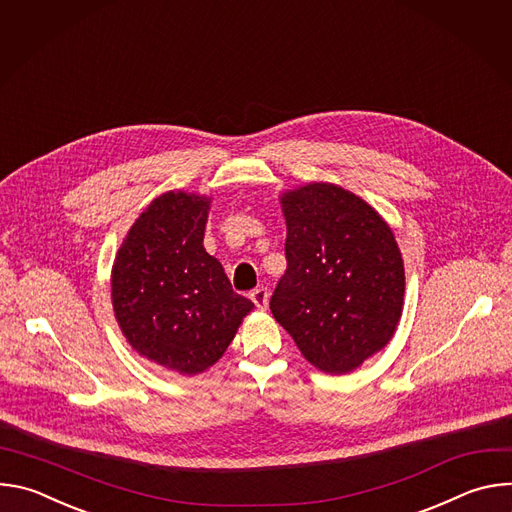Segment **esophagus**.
<instances>
[{"label":"esophagus","mask_w":512,"mask_h":512,"mask_svg":"<svg viewBox=\"0 0 512 512\" xmlns=\"http://www.w3.org/2000/svg\"><path fill=\"white\" fill-rule=\"evenodd\" d=\"M249 298H251V302L259 308V310H265L267 308V304H269V291H267V287H255L251 294H249Z\"/></svg>","instance_id":"obj_1"}]
</instances>
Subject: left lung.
<instances>
[{"label": "left lung", "mask_w": 512, "mask_h": 512, "mask_svg": "<svg viewBox=\"0 0 512 512\" xmlns=\"http://www.w3.org/2000/svg\"><path fill=\"white\" fill-rule=\"evenodd\" d=\"M285 259L269 308L316 369L344 375L387 346L403 312L395 235L360 196L328 182L281 196Z\"/></svg>", "instance_id": "1"}]
</instances>
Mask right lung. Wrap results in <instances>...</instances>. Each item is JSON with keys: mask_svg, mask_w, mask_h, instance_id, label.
Listing matches in <instances>:
<instances>
[{"mask_svg": "<svg viewBox=\"0 0 512 512\" xmlns=\"http://www.w3.org/2000/svg\"><path fill=\"white\" fill-rule=\"evenodd\" d=\"M210 198L166 192L123 239L111 273L119 328L143 358L180 375H198L221 358L255 308L202 239Z\"/></svg>", "mask_w": 512, "mask_h": 512, "instance_id": "right-lung-1", "label": "right lung"}]
</instances>
